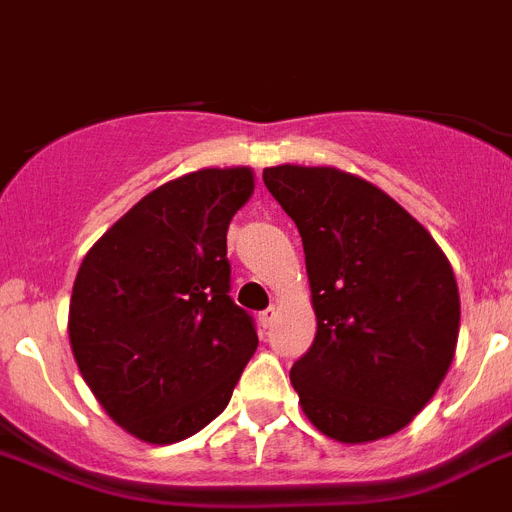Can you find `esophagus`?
<instances>
[{
	"mask_svg": "<svg viewBox=\"0 0 512 512\" xmlns=\"http://www.w3.org/2000/svg\"><path fill=\"white\" fill-rule=\"evenodd\" d=\"M275 314H278V311H275V306H268L265 311H260V327H262V330H268L270 324L275 322Z\"/></svg>",
	"mask_w": 512,
	"mask_h": 512,
	"instance_id": "1",
	"label": "esophagus"
}]
</instances>
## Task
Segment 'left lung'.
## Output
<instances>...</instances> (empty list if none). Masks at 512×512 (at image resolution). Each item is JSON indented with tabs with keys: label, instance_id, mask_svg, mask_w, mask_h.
<instances>
[{
	"label": "left lung",
	"instance_id": "obj_1",
	"mask_svg": "<svg viewBox=\"0 0 512 512\" xmlns=\"http://www.w3.org/2000/svg\"><path fill=\"white\" fill-rule=\"evenodd\" d=\"M304 242L317 335L291 368L299 402L340 443L410 425L441 386L459 340V286L425 226L335 167L262 172Z\"/></svg>",
	"mask_w": 512,
	"mask_h": 512
}]
</instances>
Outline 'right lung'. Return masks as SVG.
Instances as JSON below:
<instances>
[{
  "label": "right lung",
  "mask_w": 512,
  "mask_h": 512,
  "mask_svg": "<svg viewBox=\"0 0 512 512\" xmlns=\"http://www.w3.org/2000/svg\"><path fill=\"white\" fill-rule=\"evenodd\" d=\"M252 188L247 167L190 172L144 195L82 260L71 350L97 402L141 441L206 428L257 350L226 257L229 221Z\"/></svg>",
  "instance_id": "right-lung-1"
}]
</instances>
